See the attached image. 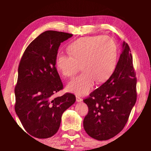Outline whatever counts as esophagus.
I'll return each instance as SVG.
<instances>
[{
	"mask_svg": "<svg viewBox=\"0 0 151 151\" xmlns=\"http://www.w3.org/2000/svg\"><path fill=\"white\" fill-rule=\"evenodd\" d=\"M76 100L77 102H81L82 101H83V100H82V99L81 98V96L77 95V94L76 95Z\"/></svg>",
	"mask_w": 151,
	"mask_h": 151,
	"instance_id": "obj_1",
	"label": "esophagus"
}]
</instances>
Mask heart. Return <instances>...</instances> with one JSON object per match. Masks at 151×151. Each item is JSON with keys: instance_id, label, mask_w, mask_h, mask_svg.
<instances>
[{"instance_id": "obj_1", "label": "heart", "mask_w": 151, "mask_h": 151, "mask_svg": "<svg viewBox=\"0 0 151 151\" xmlns=\"http://www.w3.org/2000/svg\"><path fill=\"white\" fill-rule=\"evenodd\" d=\"M69 55L58 53L56 66L61 75L71 77L80 69L83 72L69 81L66 89L84 95L94 83L107 80L114 72L117 60V47L111 38L103 36L81 37L68 46Z\"/></svg>"}]
</instances>
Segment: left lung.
Listing matches in <instances>:
<instances>
[{
  "mask_svg": "<svg viewBox=\"0 0 151 151\" xmlns=\"http://www.w3.org/2000/svg\"><path fill=\"white\" fill-rule=\"evenodd\" d=\"M137 96L131 51L123 42L122 53L111 77L83 100L88 107L83 121L86 133L99 140L116 136L127 124Z\"/></svg>",
  "mask_w": 151,
  "mask_h": 151,
  "instance_id": "left-lung-1",
  "label": "left lung"
}]
</instances>
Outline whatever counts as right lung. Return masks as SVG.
<instances>
[{
	"mask_svg": "<svg viewBox=\"0 0 151 151\" xmlns=\"http://www.w3.org/2000/svg\"><path fill=\"white\" fill-rule=\"evenodd\" d=\"M69 33L47 30L30 43L20 59L14 88L15 112L28 133L47 139L57 133L64 112L75 103V94L55 97L63 85L56 68L60 43Z\"/></svg>",
	"mask_w": 151,
	"mask_h": 151,
	"instance_id": "right-lung-1",
	"label": "right lung"
}]
</instances>
